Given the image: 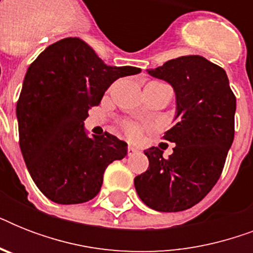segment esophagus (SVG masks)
<instances>
[{"mask_svg":"<svg viewBox=\"0 0 253 253\" xmlns=\"http://www.w3.org/2000/svg\"><path fill=\"white\" fill-rule=\"evenodd\" d=\"M136 152H138V150H136V148H134V147L130 146L128 148H127V155H128V156H132V155H135Z\"/></svg>","mask_w":253,"mask_h":253,"instance_id":"34e87169","label":"esophagus"}]
</instances>
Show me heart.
I'll return each instance as SVG.
<instances>
[{
    "label": "heart",
    "mask_w": 253,
    "mask_h": 253,
    "mask_svg": "<svg viewBox=\"0 0 253 253\" xmlns=\"http://www.w3.org/2000/svg\"><path fill=\"white\" fill-rule=\"evenodd\" d=\"M123 130L126 132V135L131 139H139L142 135V128L131 122H125L123 123Z\"/></svg>",
    "instance_id": "obj_1"
}]
</instances>
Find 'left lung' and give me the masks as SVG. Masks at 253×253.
I'll return each mask as SVG.
<instances>
[{"instance_id": "1", "label": "left lung", "mask_w": 253, "mask_h": 253, "mask_svg": "<svg viewBox=\"0 0 253 253\" xmlns=\"http://www.w3.org/2000/svg\"><path fill=\"white\" fill-rule=\"evenodd\" d=\"M147 71L176 91L178 122L163 136L176 147L168 158L159 147L144 151L150 166L135 177V189L148 208L182 211L204 200L222 174L235 134V94L224 69L200 55Z\"/></svg>"}]
</instances>
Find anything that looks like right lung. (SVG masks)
I'll return each instance as SVG.
<instances>
[{"label": "right lung", "mask_w": 253, "mask_h": 253, "mask_svg": "<svg viewBox=\"0 0 253 253\" xmlns=\"http://www.w3.org/2000/svg\"><path fill=\"white\" fill-rule=\"evenodd\" d=\"M136 67L106 65L80 38L48 45L27 69L17 102L19 147L31 178L48 200L84 204L103 173L127 155V143L105 132L89 138L84 121L117 79Z\"/></svg>", "instance_id": "add662e5"}]
</instances>
